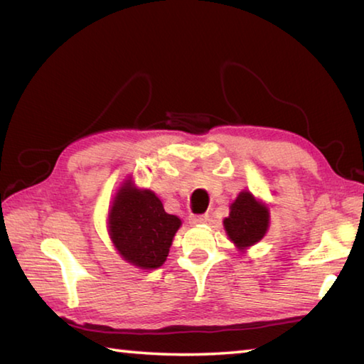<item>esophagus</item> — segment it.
<instances>
[{
	"label": "esophagus",
	"instance_id": "esophagus-1",
	"mask_svg": "<svg viewBox=\"0 0 364 364\" xmlns=\"http://www.w3.org/2000/svg\"><path fill=\"white\" fill-rule=\"evenodd\" d=\"M208 221V215H191L189 223L191 224H202Z\"/></svg>",
	"mask_w": 364,
	"mask_h": 364
}]
</instances>
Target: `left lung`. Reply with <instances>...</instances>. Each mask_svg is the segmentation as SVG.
I'll return each mask as SVG.
<instances>
[{"label":"left lung","instance_id":"obj_1","mask_svg":"<svg viewBox=\"0 0 364 364\" xmlns=\"http://www.w3.org/2000/svg\"><path fill=\"white\" fill-rule=\"evenodd\" d=\"M229 239L239 248H248L259 242L269 228V210L247 191L230 205V213L224 220Z\"/></svg>","mask_w":364,"mask_h":364}]
</instances>
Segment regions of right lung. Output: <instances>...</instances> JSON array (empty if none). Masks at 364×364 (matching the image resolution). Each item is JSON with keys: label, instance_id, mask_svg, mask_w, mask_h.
Here are the masks:
<instances>
[{"label": "right lung", "instance_id": "add662e5", "mask_svg": "<svg viewBox=\"0 0 364 364\" xmlns=\"http://www.w3.org/2000/svg\"><path fill=\"white\" fill-rule=\"evenodd\" d=\"M109 234L125 261L141 269H157L167 259L180 218L168 215L154 193L125 183L109 211Z\"/></svg>", "mask_w": 364, "mask_h": 364}]
</instances>
